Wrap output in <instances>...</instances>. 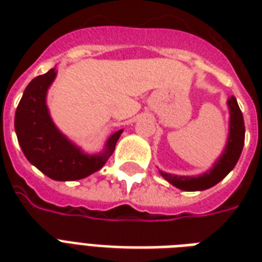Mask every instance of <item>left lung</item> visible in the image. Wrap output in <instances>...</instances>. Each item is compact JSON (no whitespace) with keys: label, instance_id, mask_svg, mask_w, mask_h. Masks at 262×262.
Returning a JSON list of instances; mask_svg holds the SVG:
<instances>
[{"label":"left lung","instance_id":"obj_1","mask_svg":"<svg viewBox=\"0 0 262 262\" xmlns=\"http://www.w3.org/2000/svg\"><path fill=\"white\" fill-rule=\"evenodd\" d=\"M228 106H230L231 113L230 137H228L224 153L219 159L217 163L214 164V167L198 178L176 176L161 172L164 179L184 191H201V190L213 187L214 184H217L234 169L241 157L243 143H245V121H243V115L235 97L228 98Z\"/></svg>","mask_w":262,"mask_h":262}]
</instances>
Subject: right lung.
<instances>
[{"mask_svg":"<svg viewBox=\"0 0 262 262\" xmlns=\"http://www.w3.org/2000/svg\"><path fill=\"white\" fill-rule=\"evenodd\" d=\"M56 78V70L39 75L30 82L15 115V129L24 156L32 165L54 180H78L94 173L112 156L123 133L117 131L106 142L101 154L87 156L75 147L49 116L46 91Z\"/></svg>","mask_w":262,"mask_h":262,"instance_id":"1","label":"right lung"}]
</instances>
